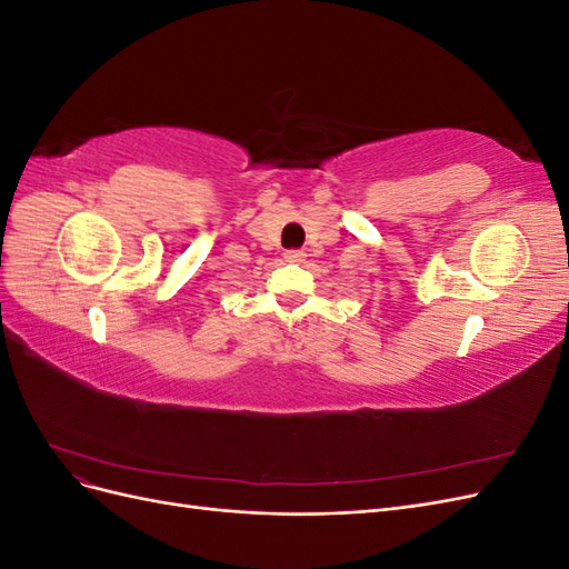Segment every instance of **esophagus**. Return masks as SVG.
Instances as JSON below:
<instances>
[{
    "instance_id": "esophagus-1",
    "label": "esophagus",
    "mask_w": 569,
    "mask_h": 569,
    "mask_svg": "<svg viewBox=\"0 0 569 569\" xmlns=\"http://www.w3.org/2000/svg\"><path fill=\"white\" fill-rule=\"evenodd\" d=\"M303 251L301 249H291V251H287L284 253V258H287V261H291V263H299V261H303Z\"/></svg>"
}]
</instances>
